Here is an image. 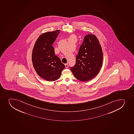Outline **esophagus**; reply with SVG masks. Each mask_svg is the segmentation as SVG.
Returning a JSON list of instances; mask_svg holds the SVG:
<instances>
[{
  "label": "esophagus",
  "mask_w": 134,
  "mask_h": 134,
  "mask_svg": "<svg viewBox=\"0 0 134 134\" xmlns=\"http://www.w3.org/2000/svg\"><path fill=\"white\" fill-rule=\"evenodd\" d=\"M65 68H68V67H69L68 64H65Z\"/></svg>",
  "instance_id": "esophagus-1"
}]
</instances>
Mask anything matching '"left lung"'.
Masks as SVG:
<instances>
[{"label":"left lung","mask_w":134,"mask_h":134,"mask_svg":"<svg viewBox=\"0 0 134 134\" xmlns=\"http://www.w3.org/2000/svg\"><path fill=\"white\" fill-rule=\"evenodd\" d=\"M103 55L100 44L97 37L89 34L83 41L76 57V63L71 70L77 80L87 82L97 76L100 70Z\"/></svg>","instance_id":"left-lung-1"}]
</instances>
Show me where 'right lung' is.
Here are the masks:
<instances>
[{"instance_id": "obj_1", "label": "right lung", "mask_w": 134, "mask_h": 134, "mask_svg": "<svg viewBox=\"0 0 134 134\" xmlns=\"http://www.w3.org/2000/svg\"><path fill=\"white\" fill-rule=\"evenodd\" d=\"M59 33V30H57L41 35L32 51L34 68L39 76L47 81L58 80L65 67L60 58L55 55L52 46Z\"/></svg>"}]
</instances>
